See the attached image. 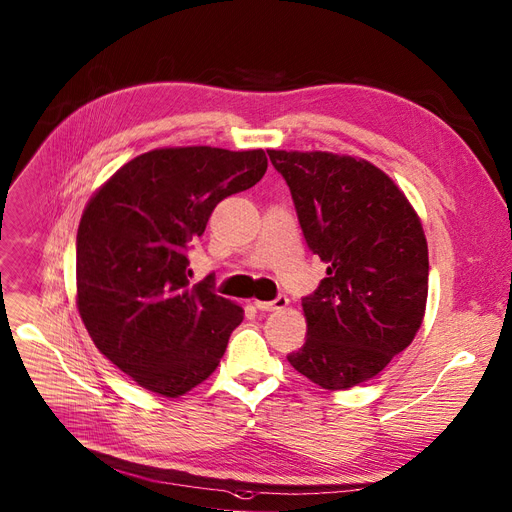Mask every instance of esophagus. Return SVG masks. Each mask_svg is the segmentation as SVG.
I'll use <instances>...</instances> for the list:
<instances>
[{
	"instance_id": "1",
	"label": "esophagus",
	"mask_w": 512,
	"mask_h": 512,
	"mask_svg": "<svg viewBox=\"0 0 512 512\" xmlns=\"http://www.w3.org/2000/svg\"><path fill=\"white\" fill-rule=\"evenodd\" d=\"M289 304V299H287V295H277L273 302H254V306L260 310V312H275V310H283L285 306Z\"/></svg>"
}]
</instances>
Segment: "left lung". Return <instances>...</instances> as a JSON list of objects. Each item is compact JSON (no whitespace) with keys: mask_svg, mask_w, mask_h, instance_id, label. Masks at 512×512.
I'll return each instance as SVG.
<instances>
[{"mask_svg":"<svg viewBox=\"0 0 512 512\" xmlns=\"http://www.w3.org/2000/svg\"><path fill=\"white\" fill-rule=\"evenodd\" d=\"M266 153L291 190L308 248L328 264L302 299L308 339L287 359L322 388H351L382 372L422 326L430 270L422 223L368 161Z\"/></svg>","mask_w":512,"mask_h":512,"instance_id":"obj_1","label":"left lung"}]
</instances>
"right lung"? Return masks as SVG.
I'll list each match as a JSON object with an SVG mask.
<instances>
[{
  "instance_id": "add662e5",
  "label": "right lung",
  "mask_w": 512,
  "mask_h": 512,
  "mask_svg": "<svg viewBox=\"0 0 512 512\" xmlns=\"http://www.w3.org/2000/svg\"><path fill=\"white\" fill-rule=\"evenodd\" d=\"M264 150L144 153L90 198L76 235L78 312L97 349L142 388L179 397L213 374L244 310L190 285L188 252L215 206L256 186Z\"/></svg>"
}]
</instances>
